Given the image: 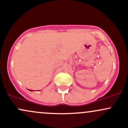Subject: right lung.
<instances>
[{"label": "right lung", "mask_w": 128, "mask_h": 128, "mask_svg": "<svg viewBox=\"0 0 128 128\" xmlns=\"http://www.w3.org/2000/svg\"><path fill=\"white\" fill-rule=\"evenodd\" d=\"M30 91H32V90H30Z\"/></svg>", "instance_id": "obj_1"}]
</instances>
